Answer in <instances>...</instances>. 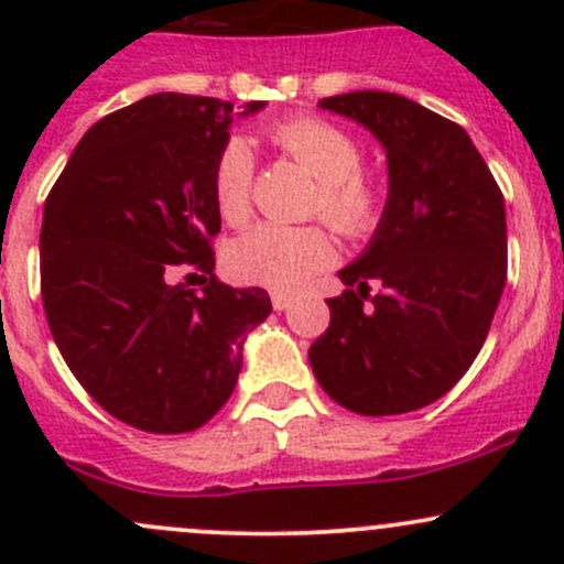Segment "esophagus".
Returning <instances> with one entry per match:
<instances>
[{
    "mask_svg": "<svg viewBox=\"0 0 564 564\" xmlns=\"http://www.w3.org/2000/svg\"><path fill=\"white\" fill-rule=\"evenodd\" d=\"M289 305H292V297H286V294H281V292H272V308L286 311Z\"/></svg>",
    "mask_w": 564,
    "mask_h": 564,
    "instance_id": "esophagus-1",
    "label": "esophagus"
}]
</instances>
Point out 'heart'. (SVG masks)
Returning <instances> with one entry per match:
<instances>
[{
	"mask_svg": "<svg viewBox=\"0 0 564 564\" xmlns=\"http://www.w3.org/2000/svg\"><path fill=\"white\" fill-rule=\"evenodd\" d=\"M267 141L316 180L311 209L335 231L362 237L379 224L382 191L362 172L360 144L338 124L318 117H292L267 128ZM253 158L242 139L220 147L213 166L218 213L229 224L246 220L250 207ZM335 242L318 226L259 224L229 248V270L237 281L275 292H297L318 270L333 264Z\"/></svg>",
	"mask_w": 564,
	"mask_h": 564,
	"instance_id": "heart-1",
	"label": "heart"
}]
</instances>
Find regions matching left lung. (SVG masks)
<instances>
[{
    "label": "left lung",
    "instance_id": "left-lung-1",
    "mask_svg": "<svg viewBox=\"0 0 564 564\" xmlns=\"http://www.w3.org/2000/svg\"><path fill=\"white\" fill-rule=\"evenodd\" d=\"M318 108L377 135L388 202L371 242L338 272L346 289L327 300L311 368L349 412H414L469 371L497 314L508 278L502 191L469 133L414 100L366 89Z\"/></svg>",
    "mask_w": 564,
    "mask_h": 564
}]
</instances>
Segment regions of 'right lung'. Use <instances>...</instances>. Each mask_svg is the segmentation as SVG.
Returning a JSON list of instances; mask_svg holds the SVG:
<instances>
[{"instance_id": "right-lung-1", "label": "right lung", "mask_w": 564, "mask_h": 564, "mask_svg": "<svg viewBox=\"0 0 564 564\" xmlns=\"http://www.w3.org/2000/svg\"><path fill=\"white\" fill-rule=\"evenodd\" d=\"M261 108L250 100L242 117ZM231 122L226 100L150 95L95 122L45 198L51 335L82 388L150 434L202 429L229 401L246 335L272 311L264 289H231L213 272V166ZM180 263L203 275L202 290L175 281Z\"/></svg>"}]
</instances>
